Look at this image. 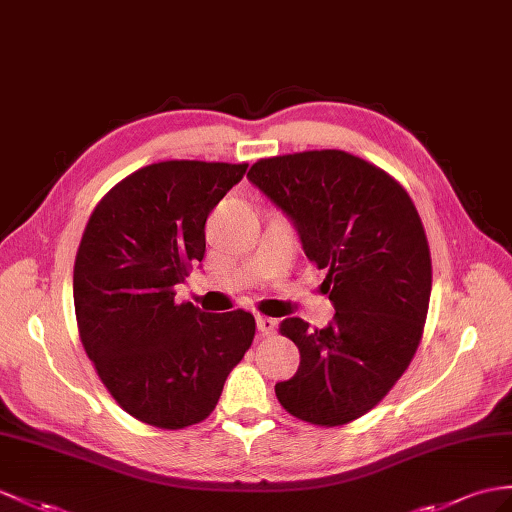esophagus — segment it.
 <instances>
[{"label":"esophagus","mask_w":512,"mask_h":512,"mask_svg":"<svg viewBox=\"0 0 512 512\" xmlns=\"http://www.w3.org/2000/svg\"><path fill=\"white\" fill-rule=\"evenodd\" d=\"M256 326H258V332H260V334H263V336H271V334H276L278 323H276V319L258 315V317H256Z\"/></svg>","instance_id":"obj_1"}]
</instances>
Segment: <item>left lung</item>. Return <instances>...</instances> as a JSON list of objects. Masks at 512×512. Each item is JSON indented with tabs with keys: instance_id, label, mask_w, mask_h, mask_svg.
I'll list each match as a JSON object with an SVG mask.
<instances>
[{
	"instance_id": "obj_1",
	"label": "left lung",
	"mask_w": 512,
	"mask_h": 512,
	"mask_svg": "<svg viewBox=\"0 0 512 512\" xmlns=\"http://www.w3.org/2000/svg\"><path fill=\"white\" fill-rule=\"evenodd\" d=\"M247 178L293 219L336 310L321 330L280 323L299 367L276 384L278 402L315 426H343L384 400L419 347L432 289L421 217L393 176L341 149L260 158Z\"/></svg>"
}]
</instances>
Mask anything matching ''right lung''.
<instances>
[{"label":"right lung","instance_id":"1","mask_svg":"<svg viewBox=\"0 0 512 512\" xmlns=\"http://www.w3.org/2000/svg\"><path fill=\"white\" fill-rule=\"evenodd\" d=\"M245 169L154 162L112 186L84 228L73 265L80 341L112 400L147 426L204 421L252 347L247 310L210 315L176 302V284L204 258L210 210Z\"/></svg>","mask_w":512,"mask_h":512}]
</instances>
